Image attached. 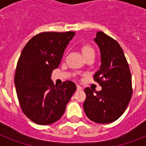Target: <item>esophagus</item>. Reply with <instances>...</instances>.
<instances>
[{
  "label": "esophagus",
  "instance_id": "1",
  "mask_svg": "<svg viewBox=\"0 0 146 146\" xmlns=\"http://www.w3.org/2000/svg\"><path fill=\"white\" fill-rule=\"evenodd\" d=\"M76 89H77L78 91H80V90H82V87L79 86V85H77V86H76Z\"/></svg>",
  "mask_w": 146,
  "mask_h": 146
}]
</instances>
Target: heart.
Wrapping results in <instances>:
<instances>
[{
	"mask_svg": "<svg viewBox=\"0 0 146 146\" xmlns=\"http://www.w3.org/2000/svg\"><path fill=\"white\" fill-rule=\"evenodd\" d=\"M82 50L84 56L85 55L89 54H91V53H94V49L90 45H89V44H85V45H83L82 48Z\"/></svg>",
	"mask_w": 146,
	"mask_h": 146,
	"instance_id": "obj_1",
	"label": "heart"
}]
</instances>
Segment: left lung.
<instances>
[{
	"instance_id": "obj_1",
	"label": "left lung",
	"mask_w": 146,
	"mask_h": 146,
	"mask_svg": "<svg viewBox=\"0 0 146 146\" xmlns=\"http://www.w3.org/2000/svg\"><path fill=\"white\" fill-rule=\"evenodd\" d=\"M94 41L100 49L102 61L94 80L102 89L98 92L89 87L85 89L86 98L83 108L92 121L109 123L122 115L131 99V73L123 49L116 40L98 32Z\"/></svg>"
}]
</instances>
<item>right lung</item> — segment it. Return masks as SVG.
I'll return each mask as SVG.
<instances>
[{
    "mask_svg": "<svg viewBox=\"0 0 146 146\" xmlns=\"http://www.w3.org/2000/svg\"><path fill=\"white\" fill-rule=\"evenodd\" d=\"M74 35V32L39 33L22 50L16 68L15 87L22 111L37 124H50L59 120L76 89L72 81L57 86L50 79Z\"/></svg>",
    "mask_w": 146,
    "mask_h": 146,
    "instance_id": "1",
    "label": "right lung"
}]
</instances>
